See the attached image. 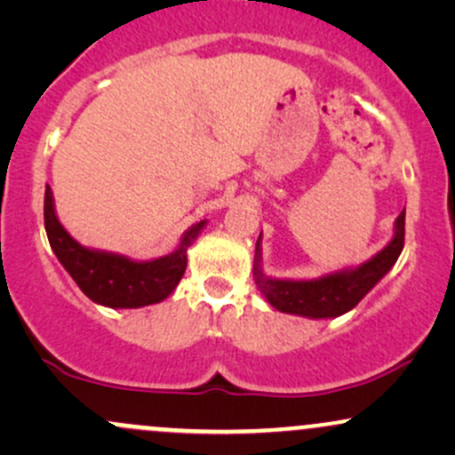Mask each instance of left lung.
Masks as SVG:
<instances>
[{
  "mask_svg": "<svg viewBox=\"0 0 455 455\" xmlns=\"http://www.w3.org/2000/svg\"><path fill=\"white\" fill-rule=\"evenodd\" d=\"M404 248V212L395 220V235L377 257L355 269L338 271L318 280H271L265 278L259 267V242L254 275L265 299L275 310L310 318H331L353 310L365 293L394 267Z\"/></svg>",
  "mask_w": 455,
  "mask_h": 455,
  "instance_id": "left-lung-1",
  "label": "left lung"
}]
</instances>
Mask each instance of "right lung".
<instances>
[{"label":"right lung","mask_w":455,"mask_h":455,"mask_svg":"<svg viewBox=\"0 0 455 455\" xmlns=\"http://www.w3.org/2000/svg\"><path fill=\"white\" fill-rule=\"evenodd\" d=\"M205 222H198L184 235L181 245L169 257L137 263L117 254L83 248L68 235L55 216L53 192L44 190V228L55 257L64 265L78 289L92 301L108 307H140L166 299L184 275L186 248Z\"/></svg>","instance_id":"add662e5"}]
</instances>
